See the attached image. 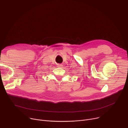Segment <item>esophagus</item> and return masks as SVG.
Masks as SVG:
<instances>
[{
	"instance_id": "34e87169",
	"label": "esophagus",
	"mask_w": 128,
	"mask_h": 128,
	"mask_svg": "<svg viewBox=\"0 0 128 128\" xmlns=\"http://www.w3.org/2000/svg\"><path fill=\"white\" fill-rule=\"evenodd\" d=\"M57 65H57L58 68H61V67H62V65H63L62 64H58Z\"/></svg>"
}]
</instances>
